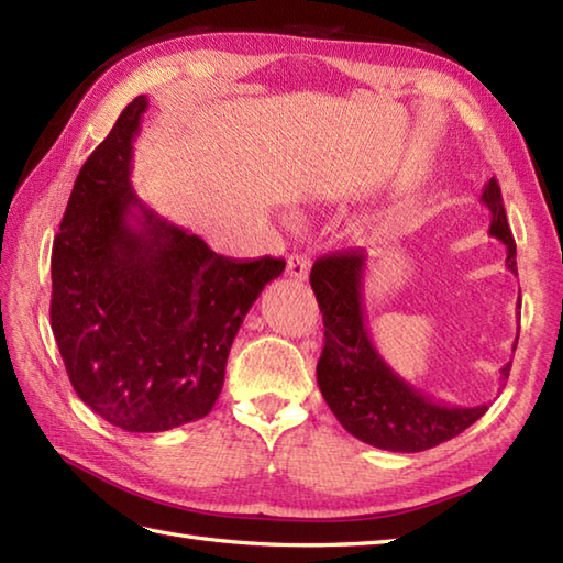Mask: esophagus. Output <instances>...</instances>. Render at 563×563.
Listing matches in <instances>:
<instances>
[{"label":"esophagus","instance_id":"obj_1","mask_svg":"<svg viewBox=\"0 0 563 563\" xmlns=\"http://www.w3.org/2000/svg\"><path fill=\"white\" fill-rule=\"evenodd\" d=\"M307 273H309V261L302 254H292L288 258V275L295 280H307Z\"/></svg>","mask_w":563,"mask_h":563}]
</instances>
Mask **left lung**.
<instances>
[{
	"label": "left lung",
	"mask_w": 563,
	"mask_h": 563,
	"mask_svg": "<svg viewBox=\"0 0 563 563\" xmlns=\"http://www.w3.org/2000/svg\"><path fill=\"white\" fill-rule=\"evenodd\" d=\"M482 202L492 212L488 234L506 244V266L518 275L516 239L510 234L496 178L484 186ZM365 251L351 249L317 258L309 273L324 317V351L317 363L321 397L339 423L367 445L391 452H423L460 435L479 421L488 406L440 404L382 361L365 324ZM508 373L510 363L500 369L504 379H508Z\"/></svg>",
	"instance_id": "left-lung-1"
}]
</instances>
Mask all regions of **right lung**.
Returning <instances> with one entry per match:
<instances>
[{"label":"right lung","instance_id":"obj_1","mask_svg":"<svg viewBox=\"0 0 563 563\" xmlns=\"http://www.w3.org/2000/svg\"><path fill=\"white\" fill-rule=\"evenodd\" d=\"M147 97L118 115L53 242L51 327L77 397L128 433L208 416L239 327L283 258H227L152 212L133 184Z\"/></svg>","mask_w":563,"mask_h":563}]
</instances>
